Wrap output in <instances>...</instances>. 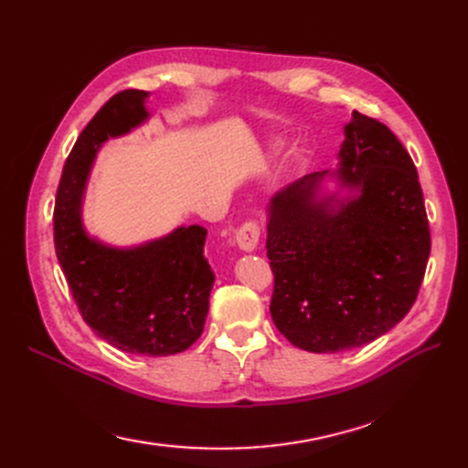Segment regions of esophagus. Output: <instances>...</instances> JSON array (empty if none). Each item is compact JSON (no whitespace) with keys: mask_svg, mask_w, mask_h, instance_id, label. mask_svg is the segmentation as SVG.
<instances>
[{"mask_svg":"<svg viewBox=\"0 0 468 468\" xmlns=\"http://www.w3.org/2000/svg\"><path fill=\"white\" fill-rule=\"evenodd\" d=\"M260 242V228L256 222H244L240 226V230L236 232V244L242 252H254Z\"/></svg>","mask_w":468,"mask_h":468,"instance_id":"34e87169","label":"esophagus"}]
</instances>
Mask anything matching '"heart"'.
<instances>
[{
	"instance_id": "b5f03b06",
	"label": "heart",
	"mask_w": 468,
	"mask_h": 468,
	"mask_svg": "<svg viewBox=\"0 0 468 468\" xmlns=\"http://www.w3.org/2000/svg\"><path fill=\"white\" fill-rule=\"evenodd\" d=\"M278 146H280V144H278Z\"/></svg>"
}]
</instances>
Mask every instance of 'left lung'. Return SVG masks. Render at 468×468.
<instances>
[{"label":"left lung","mask_w":468,"mask_h":468,"mask_svg":"<svg viewBox=\"0 0 468 468\" xmlns=\"http://www.w3.org/2000/svg\"><path fill=\"white\" fill-rule=\"evenodd\" d=\"M344 136L337 170L292 182L266 207L271 320L314 353L361 347L401 322L431 252L423 190L405 146L357 111Z\"/></svg>","instance_id":"left-lung-1"}]
</instances>
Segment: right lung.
Instances as JSON below:
<instances>
[{"mask_svg": "<svg viewBox=\"0 0 468 468\" xmlns=\"http://www.w3.org/2000/svg\"><path fill=\"white\" fill-rule=\"evenodd\" d=\"M148 90H121L79 134L57 188L55 250L83 320L107 344L146 357L175 356L202 335L214 271L204 256L207 228L173 232L133 246L90 236L83 202L101 146L151 119Z\"/></svg>", "mask_w": 468, "mask_h": 468, "instance_id": "1", "label": "right lung"}]
</instances>
